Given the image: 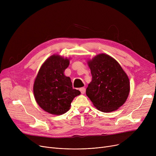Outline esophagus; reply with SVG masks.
<instances>
[{"instance_id":"1","label":"esophagus","mask_w":156,"mask_h":156,"mask_svg":"<svg viewBox=\"0 0 156 156\" xmlns=\"http://www.w3.org/2000/svg\"><path fill=\"white\" fill-rule=\"evenodd\" d=\"M80 91L81 92V93L82 94H84L85 92V88L84 87H82V88H80Z\"/></svg>"}]
</instances>
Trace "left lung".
I'll use <instances>...</instances> for the list:
<instances>
[{
	"label": "left lung",
	"instance_id": "obj_1",
	"mask_svg": "<svg viewBox=\"0 0 156 156\" xmlns=\"http://www.w3.org/2000/svg\"><path fill=\"white\" fill-rule=\"evenodd\" d=\"M92 80L86 94L94 105L104 112L116 111L126 102L129 81L119 64L109 55L100 54L88 61Z\"/></svg>",
	"mask_w": 156,
	"mask_h": 156
}]
</instances>
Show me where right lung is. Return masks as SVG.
Instances as JSON below:
<instances>
[{"instance_id":"add662e5","label":"right lung","mask_w":156,"mask_h":156,"mask_svg":"<svg viewBox=\"0 0 156 156\" xmlns=\"http://www.w3.org/2000/svg\"><path fill=\"white\" fill-rule=\"evenodd\" d=\"M69 59L58 55H52L40 68L34 85L35 99L45 111L61 115L69 111L75 97L81 93L73 88L69 77L64 75V70Z\"/></svg>"}]
</instances>
